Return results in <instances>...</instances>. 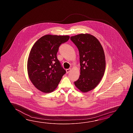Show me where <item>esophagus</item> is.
Wrapping results in <instances>:
<instances>
[{"mask_svg":"<svg viewBox=\"0 0 133 133\" xmlns=\"http://www.w3.org/2000/svg\"><path fill=\"white\" fill-rule=\"evenodd\" d=\"M71 71V68H68V69H66V73H69Z\"/></svg>","mask_w":133,"mask_h":133,"instance_id":"1","label":"esophagus"}]
</instances>
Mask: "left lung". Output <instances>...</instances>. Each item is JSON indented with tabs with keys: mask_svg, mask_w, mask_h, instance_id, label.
<instances>
[{
	"mask_svg": "<svg viewBox=\"0 0 133 133\" xmlns=\"http://www.w3.org/2000/svg\"><path fill=\"white\" fill-rule=\"evenodd\" d=\"M70 39L79 53L80 75L75 85L82 92L87 93L98 85L104 75V51L99 40L90 34H78Z\"/></svg>",
	"mask_w": 133,
	"mask_h": 133,
	"instance_id": "8db88e82",
	"label": "left lung"
}]
</instances>
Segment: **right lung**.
Masks as SVG:
<instances>
[{
  "label": "right lung",
  "instance_id": "right-lung-1",
  "mask_svg": "<svg viewBox=\"0 0 133 133\" xmlns=\"http://www.w3.org/2000/svg\"><path fill=\"white\" fill-rule=\"evenodd\" d=\"M69 37L46 35L40 37L31 48L27 64L28 77L40 91L45 93L54 91L66 73L57 54L60 45L68 41Z\"/></svg>",
  "mask_w": 133,
  "mask_h": 133
}]
</instances>
